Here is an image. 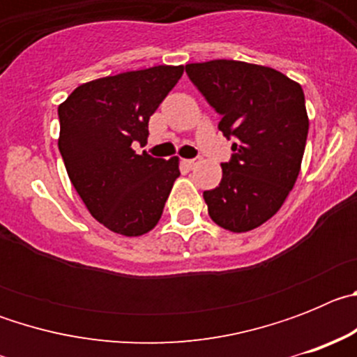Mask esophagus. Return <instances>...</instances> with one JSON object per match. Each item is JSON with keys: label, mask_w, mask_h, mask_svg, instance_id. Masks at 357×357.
I'll return each mask as SVG.
<instances>
[{"label": "esophagus", "mask_w": 357, "mask_h": 357, "mask_svg": "<svg viewBox=\"0 0 357 357\" xmlns=\"http://www.w3.org/2000/svg\"><path fill=\"white\" fill-rule=\"evenodd\" d=\"M198 162H200V159H185L184 160V164H185V166H188L189 169H193Z\"/></svg>", "instance_id": "1"}]
</instances>
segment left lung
<instances>
[{"label": "left lung", "instance_id": "1", "mask_svg": "<svg viewBox=\"0 0 357 357\" xmlns=\"http://www.w3.org/2000/svg\"><path fill=\"white\" fill-rule=\"evenodd\" d=\"M185 73L234 141L222 182L204 191L209 216L232 232L263 225L301 172L309 130L304 91L275 69L239 61L188 64Z\"/></svg>", "mask_w": 357, "mask_h": 357}]
</instances>
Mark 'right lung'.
<instances>
[{
    "label": "right lung",
    "instance_id": "1",
    "mask_svg": "<svg viewBox=\"0 0 357 357\" xmlns=\"http://www.w3.org/2000/svg\"><path fill=\"white\" fill-rule=\"evenodd\" d=\"M184 66H155L78 85L59 107V150L69 181L93 218L123 236L157 225L178 172V159H157L148 121L181 80Z\"/></svg>",
    "mask_w": 357,
    "mask_h": 357
}]
</instances>
